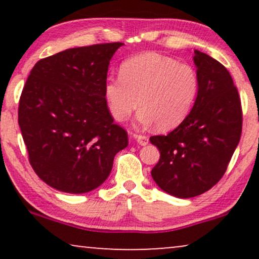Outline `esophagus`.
<instances>
[{"mask_svg": "<svg viewBox=\"0 0 259 259\" xmlns=\"http://www.w3.org/2000/svg\"><path fill=\"white\" fill-rule=\"evenodd\" d=\"M138 144L141 145V146H145V145L148 144V137L144 136V134H139V136L136 137Z\"/></svg>", "mask_w": 259, "mask_h": 259, "instance_id": "esophagus-1", "label": "esophagus"}]
</instances>
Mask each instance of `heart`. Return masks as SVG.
Listing matches in <instances>:
<instances>
[{
	"mask_svg": "<svg viewBox=\"0 0 259 259\" xmlns=\"http://www.w3.org/2000/svg\"><path fill=\"white\" fill-rule=\"evenodd\" d=\"M119 75L108 77L104 87L113 118L125 121L140 106L139 121L155 122L161 131L175 128L187 118L199 92V76L192 66L158 53L127 59Z\"/></svg>",
	"mask_w": 259,
	"mask_h": 259,
	"instance_id": "obj_1",
	"label": "heart"
}]
</instances>
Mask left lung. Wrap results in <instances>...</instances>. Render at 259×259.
I'll use <instances>...</instances> for the list:
<instances>
[{
    "mask_svg": "<svg viewBox=\"0 0 259 259\" xmlns=\"http://www.w3.org/2000/svg\"><path fill=\"white\" fill-rule=\"evenodd\" d=\"M199 92L187 118L151 143L160 159L151 175L162 191L192 198L213 187L228 168L242 134L243 112L228 69L205 53L194 51Z\"/></svg>",
    "mask_w": 259,
    "mask_h": 259,
    "instance_id": "left-lung-1",
    "label": "left lung"
}]
</instances>
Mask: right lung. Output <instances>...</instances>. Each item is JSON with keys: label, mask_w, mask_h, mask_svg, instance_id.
<instances>
[{"label": "right lung", "mask_w": 259, "mask_h": 259, "mask_svg": "<svg viewBox=\"0 0 259 259\" xmlns=\"http://www.w3.org/2000/svg\"><path fill=\"white\" fill-rule=\"evenodd\" d=\"M121 42L70 48L41 59L19 104V125L38 178L67 193H86L107 179L128 145L114 123L104 87Z\"/></svg>", "instance_id": "add662e5"}]
</instances>
